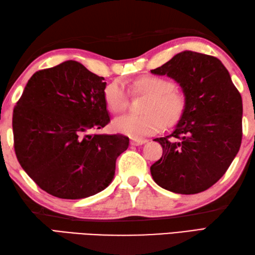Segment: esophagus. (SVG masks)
<instances>
[{"mask_svg":"<svg viewBox=\"0 0 255 255\" xmlns=\"http://www.w3.org/2000/svg\"><path fill=\"white\" fill-rule=\"evenodd\" d=\"M147 142V140L145 139H132L130 141L131 145H142Z\"/></svg>","mask_w":255,"mask_h":255,"instance_id":"esophagus-1","label":"esophagus"}]
</instances>
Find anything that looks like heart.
<instances>
[{"label": "heart", "instance_id": "heart-1", "mask_svg": "<svg viewBox=\"0 0 255 255\" xmlns=\"http://www.w3.org/2000/svg\"><path fill=\"white\" fill-rule=\"evenodd\" d=\"M133 91L148 95L142 106V115L118 116L113 121V128L126 136L139 139L159 132L162 126L172 127L181 121L187 107L185 94L175 88L173 81L147 75L134 81ZM104 101L113 113L124 111L128 104V91L119 80L108 83L104 89Z\"/></svg>", "mask_w": 255, "mask_h": 255}]
</instances>
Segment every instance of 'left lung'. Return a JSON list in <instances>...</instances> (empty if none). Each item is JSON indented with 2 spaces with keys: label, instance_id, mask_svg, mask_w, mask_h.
I'll list each match as a JSON object with an SVG mask.
<instances>
[{
  "label": "left lung",
  "instance_id": "1",
  "mask_svg": "<svg viewBox=\"0 0 255 255\" xmlns=\"http://www.w3.org/2000/svg\"><path fill=\"white\" fill-rule=\"evenodd\" d=\"M180 84L187 100L169 136L156 138L162 158L150 167L154 182L177 194H197L228 170L242 140V99L219 59L185 50L151 70Z\"/></svg>",
  "mask_w": 255,
  "mask_h": 255
}]
</instances>
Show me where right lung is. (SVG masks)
<instances>
[{
    "instance_id": "obj_1",
    "label": "right lung",
    "mask_w": 255,
    "mask_h": 255,
    "mask_svg": "<svg viewBox=\"0 0 255 255\" xmlns=\"http://www.w3.org/2000/svg\"><path fill=\"white\" fill-rule=\"evenodd\" d=\"M105 86L104 78L68 60L36 72L16 103V156L31 180L52 196H93L113 181L116 159L127 150L129 138L90 133L110 123Z\"/></svg>"
}]
</instances>
